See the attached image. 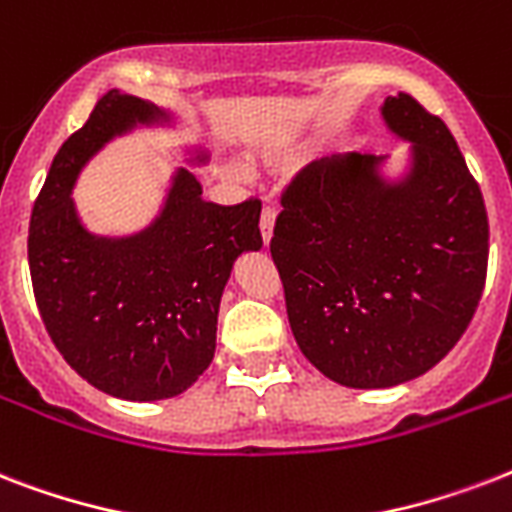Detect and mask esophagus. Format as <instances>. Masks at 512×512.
<instances>
[{"mask_svg": "<svg viewBox=\"0 0 512 512\" xmlns=\"http://www.w3.org/2000/svg\"><path fill=\"white\" fill-rule=\"evenodd\" d=\"M273 225H276V212L271 207L263 209V215H260V236H263V244L268 247L273 239Z\"/></svg>", "mask_w": 512, "mask_h": 512, "instance_id": "1", "label": "esophagus"}]
</instances>
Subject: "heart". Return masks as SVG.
<instances>
[{"label": "heart", "instance_id": "obj_1", "mask_svg": "<svg viewBox=\"0 0 512 512\" xmlns=\"http://www.w3.org/2000/svg\"><path fill=\"white\" fill-rule=\"evenodd\" d=\"M321 135H324L321 127H297V130L273 132L268 138L249 143L247 151H244V164L249 170H289L319 143Z\"/></svg>", "mask_w": 512, "mask_h": 512}]
</instances>
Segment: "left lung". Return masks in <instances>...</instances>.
I'll use <instances>...</instances> for the list:
<instances>
[{"instance_id":"8db88e82","label":"left lung","mask_w":512,"mask_h":512,"mask_svg":"<svg viewBox=\"0 0 512 512\" xmlns=\"http://www.w3.org/2000/svg\"><path fill=\"white\" fill-rule=\"evenodd\" d=\"M380 114L409 143L406 170L388 177L372 154L308 164L271 239L303 356L361 390L414 380L457 345L489 260L484 196L452 132L406 92Z\"/></svg>"}]
</instances>
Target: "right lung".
<instances>
[{"label":"right lung","instance_id":"right-lung-1","mask_svg":"<svg viewBox=\"0 0 512 512\" xmlns=\"http://www.w3.org/2000/svg\"><path fill=\"white\" fill-rule=\"evenodd\" d=\"M138 127H175V116L108 90L60 146L31 212L28 268L44 327L76 374L108 396L162 401L191 388L215 358L233 263L263 247L260 201H204L196 175L177 167L143 231L92 233L71 199L79 172ZM185 162L201 167L207 151L185 148Z\"/></svg>","mask_w":512,"mask_h":512}]
</instances>
